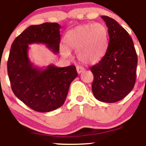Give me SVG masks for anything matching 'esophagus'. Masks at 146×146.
<instances>
[{
	"label": "esophagus",
	"instance_id": "1",
	"mask_svg": "<svg viewBox=\"0 0 146 146\" xmlns=\"http://www.w3.org/2000/svg\"><path fill=\"white\" fill-rule=\"evenodd\" d=\"M76 70H77L78 73L80 74V73H82V72L85 70V68H84L83 67H82V66H77V67H76Z\"/></svg>",
	"mask_w": 146,
	"mask_h": 146
}]
</instances>
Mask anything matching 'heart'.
<instances>
[{
    "label": "heart",
    "mask_w": 146,
    "mask_h": 146,
    "mask_svg": "<svg viewBox=\"0 0 146 146\" xmlns=\"http://www.w3.org/2000/svg\"><path fill=\"white\" fill-rule=\"evenodd\" d=\"M65 48L61 52L66 58L70 51L76 52L79 61L93 65L104 56L108 44V31L102 23L84 24L70 29L64 36Z\"/></svg>",
    "instance_id": "obj_1"
}]
</instances>
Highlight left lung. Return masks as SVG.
Here are the masks:
<instances>
[{
  "label": "left lung",
  "mask_w": 146,
  "mask_h": 146,
  "mask_svg": "<svg viewBox=\"0 0 146 146\" xmlns=\"http://www.w3.org/2000/svg\"><path fill=\"white\" fill-rule=\"evenodd\" d=\"M101 17L108 28L110 39L105 55L90 68L94 76L92 90L98 100L113 103L133 90L138 58L133 40L126 29L108 16Z\"/></svg>",
  "instance_id": "8db88e82"
}]
</instances>
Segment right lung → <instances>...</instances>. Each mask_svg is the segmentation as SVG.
Here are the masks:
<instances>
[{
  "label": "right lung",
  "mask_w": 146,
  "mask_h": 146,
  "mask_svg": "<svg viewBox=\"0 0 146 146\" xmlns=\"http://www.w3.org/2000/svg\"><path fill=\"white\" fill-rule=\"evenodd\" d=\"M61 26L56 23L31 25L13 42L8 74L15 95L36 111L48 112L64 104L72 81L78 76L76 66L38 68L28 57L29 44H44L54 54L59 52Z\"/></svg>",
  "instance_id": "1"
}]
</instances>
